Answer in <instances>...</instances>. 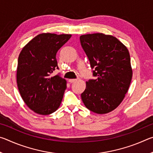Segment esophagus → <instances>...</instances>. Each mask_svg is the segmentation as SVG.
<instances>
[{
    "label": "esophagus",
    "instance_id": "1",
    "mask_svg": "<svg viewBox=\"0 0 153 153\" xmlns=\"http://www.w3.org/2000/svg\"><path fill=\"white\" fill-rule=\"evenodd\" d=\"M76 79H69V82H70V83H74V82H75L76 81Z\"/></svg>",
    "mask_w": 153,
    "mask_h": 153
}]
</instances>
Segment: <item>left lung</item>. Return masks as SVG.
<instances>
[{
	"instance_id": "obj_1",
	"label": "left lung",
	"mask_w": 153,
	"mask_h": 153,
	"mask_svg": "<svg viewBox=\"0 0 153 153\" xmlns=\"http://www.w3.org/2000/svg\"><path fill=\"white\" fill-rule=\"evenodd\" d=\"M79 39L96 77L86 82L82 101L92 112L109 113L122 102L130 85L132 69L129 51L111 35L90 33Z\"/></svg>"
}]
</instances>
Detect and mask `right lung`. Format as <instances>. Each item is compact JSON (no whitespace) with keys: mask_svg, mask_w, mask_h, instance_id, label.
<instances>
[{"mask_svg":"<svg viewBox=\"0 0 153 153\" xmlns=\"http://www.w3.org/2000/svg\"><path fill=\"white\" fill-rule=\"evenodd\" d=\"M71 34L43 33L30 40L18 58L17 83L25 104L40 115L58 109L66 89V80L59 75L51 77L58 69L56 55Z\"/></svg>","mask_w":153,"mask_h":153,"instance_id":"add662e5","label":"right lung"}]
</instances>
